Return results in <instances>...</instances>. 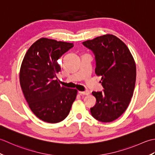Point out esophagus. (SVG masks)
I'll return each mask as SVG.
<instances>
[{"label": "esophagus", "mask_w": 155, "mask_h": 155, "mask_svg": "<svg viewBox=\"0 0 155 155\" xmlns=\"http://www.w3.org/2000/svg\"><path fill=\"white\" fill-rule=\"evenodd\" d=\"M81 95H88L89 94V91H79L78 92Z\"/></svg>", "instance_id": "obj_1"}]
</instances>
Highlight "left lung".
<instances>
[{
  "label": "left lung",
  "instance_id": "8db88e82",
  "mask_svg": "<svg viewBox=\"0 0 155 155\" xmlns=\"http://www.w3.org/2000/svg\"><path fill=\"white\" fill-rule=\"evenodd\" d=\"M95 55V73L101 77L103 92L93 91L97 102L91 108L95 119L110 123L120 117L129 104L136 81V64L127 45L113 35L83 42Z\"/></svg>",
  "mask_w": 155,
  "mask_h": 155
}]
</instances>
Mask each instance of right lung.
Masks as SVG:
<instances>
[{"label": "right lung", "instance_id": "obj_1", "mask_svg": "<svg viewBox=\"0 0 155 155\" xmlns=\"http://www.w3.org/2000/svg\"><path fill=\"white\" fill-rule=\"evenodd\" d=\"M73 43L41 38L32 44L23 58L20 84L25 99L36 117L48 123H57L68 116L77 90L62 87L57 75V61L73 47Z\"/></svg>", "mask_w": 155, "mask_h": 155}]
</instances>
